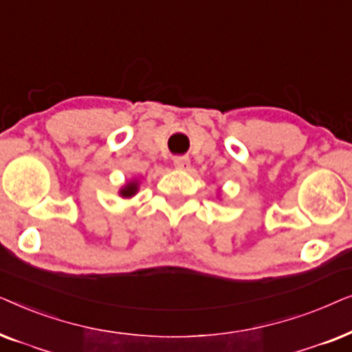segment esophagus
I'll return each mask as SVG.
<instances>
[{"instance_id": "34e87169", "label": "esophagus", "mask_w": 352, "mask_h": 352, "mask_svg": "<svg viewBox=\"0 0 352 352\" xmlns=\"http://www.w3.org/2000/svg\"><path fill=\"white\" fill-rule=\"evenodd\" d=\"M173 163H175L176 170H189L190 166V160L187 157H177Z\"/></svg>"}]
</instances>
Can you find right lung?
<instances>
[{"instance_id": "right-lung-1", "label": "right lung", "mask_w": 352, "mask_h": 352, "mask_svg": "<svg viewBox=\"0 0 352 352\" xmlns=\"http://www.w3.org/2000/svg\"><path fill=\"white\" fill-rule=\"evenodd\" d=\"M138 189H139V182L136 179L129 181L128 184H124L122 187V190H120V195H122L123 199H131L133 195H136Z\"/></svg>"}]
</instances>
